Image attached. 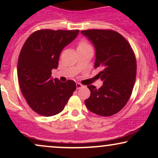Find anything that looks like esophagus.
Wrapping results in <instances>:
<instances>
[{
	"label": "esophagus",
	"instance_id": "obj_1",
	"mask_svg": "<svg viewBox=\"0 0 158 158\" xmlns=\"http://www.w3.org/2000/svg\"><path fill=\"white\" fill-rule=\"evenodd\" d=\"M77 85V89H80L81 88H83V87H84V85H82L81 83H79V82L77 83V85Z\"/></svg>",
	"mask_w": 158,
	"mask_h": 158
}]
</instances>
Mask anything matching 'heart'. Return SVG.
Masks as SVG:
<instances>
[{"mask_svg": "<svg viewBox=\"0 0 158 158\" xmlns=\"http://www.w3.org/2000/svg\"><path fill=\"white\" fill-rule=\"evenodd\" d=\"M88 47H90L88 42H86L85 41H81L79 43V45H78V49L88 48Z\"/></svg>", "mask_w": 158, "mask_h": 158, "instance_id": "b5f03b06", "label": "heart"}]
</instances>
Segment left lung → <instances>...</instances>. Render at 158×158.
<instances>
[{"instance_id": "8db88e82", "label": "left lung", "mask_w": 158, "mask_h": 158, "mask_svg": "<svg viewBox=\"0 0 158 158\" xmlns=\"http://www.w3.org/2000/svg\"><path fill=\"white\" fill-rule=\"evenodd\" d=\"M96 50L94 68H101L98 75L103 85L97 89L88 85L89 98L85 103L90 111L109 117L119 112L129 99L136 79L137 61L131 45L122 35L110 30H82Z\"/></svg>"}]
</instances>
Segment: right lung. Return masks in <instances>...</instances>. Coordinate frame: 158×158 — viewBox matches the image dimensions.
<instances>
[{
    "instance_id": "obj_1",
    "label": "right lung",
    "mask_w": 158,
    "mask_h": 158,
    "mask_svg": "<svg viewBox=\"0 0 158 158\" xmlns=\"http://www.w3.org/2000/svg\"><path fill=\"white\" fill-rule=\"evenodd\" d=\"M79 30H41L28 37L18 61L19 86L27 104L44 117L60 113L76 90L73 80L61 82L51 77L61 52L77 38Z\"/></svg>"
}]
</instances>
